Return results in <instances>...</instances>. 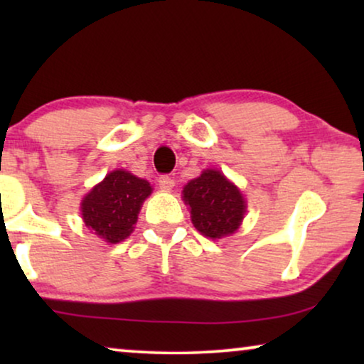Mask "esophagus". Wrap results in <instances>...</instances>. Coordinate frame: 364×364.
<instances>
[{"label": "esophagus", "instance_id": "34e87169", "mask_svg": "<svg viewBox=\"0 0 364 364\" xmlns=\"http://www.w3.org/2000/svg\"><path fill=\"white\" fill-rule=\"evenodd\" d=\"M159 186H161L164 191H172L176 182H173V178L171 176H161L159 177Z\"/></svg>", "mask_w": 364, "mask_h": 364}]
</instances>
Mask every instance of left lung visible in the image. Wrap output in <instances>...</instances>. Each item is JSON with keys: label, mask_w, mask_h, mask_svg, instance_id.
Masks as SVG:
<instances>
[{"label": "left lung", "mask_w": 364, "mask_h": 364, "mask_svg": "<svg viewBox=\"0 0 364 364\" xmlns=\"http://www.w3.org/2000/svg\"><path fill=\"white\" fill-rule=\"evenodd\" d=\"M183 200L191 207L193 227L210 238L230 235L245 215L240 191L223 173L212 168L183 187Z\"/></svg>", "instance_id": "left-lung-1"}]
</instances>
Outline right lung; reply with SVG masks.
Returning a JSON list of instances; mask_svg holds the SVG:
<instances>
[{
    "label": "right lung",
    "instance_id": "1",
    "mask_svg": "<svg viewBox=\"0 0 364 364\" xmlns=\"http://www.w3.org/2000/svg\"><path fill=\"white\" fill-rule=\"evenodd\" d=\"M147 181L126 171H114L84 197L81 210L86 225L109 243L131 235L142 202L151 196Z\"/></svg>",
    "mask_w": 364,
    "mask_h": 364
}]
</instances>
